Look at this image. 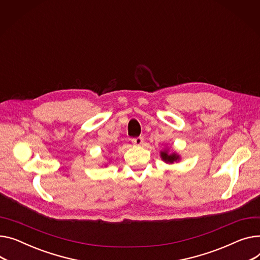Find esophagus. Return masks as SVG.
<instances>
[{"mask_svg": "<svg viewBox=\"0 0 260 260\" xmlns=\"http://www.w3.org/2000/svg\"><path fill=\"white\" fill-rule=\"evenodd\" d=\"M143 141H144L143 137H136V138H133V139H132V142L136 145H141L143 143Z\"/></svg>", "mask_w": 260, "mask_h": 260, "instance_id": "1", "label": "esophagus"}]
</instances>
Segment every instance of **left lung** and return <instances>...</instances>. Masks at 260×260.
Here are the masks:
<instances>
[{
    "label": "left lung",
    "instance_id": "left-lung-1",
    "mask_svg": "<svg viewBox=\"0 0 260 260\" xmlns=\"http://www.w3.org/2000/svg\"><path fill=\"white\" fill-rule=\"evenodd\" d=\"M161 157L165 162H169V163H174V161H177L179 159V155H177L176 153L168 154L166 151L161 152Z\"/></svg>",
    "mask_w": 260,
    "mask_h": 260
}]
</instances>
